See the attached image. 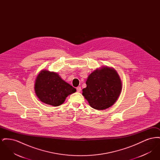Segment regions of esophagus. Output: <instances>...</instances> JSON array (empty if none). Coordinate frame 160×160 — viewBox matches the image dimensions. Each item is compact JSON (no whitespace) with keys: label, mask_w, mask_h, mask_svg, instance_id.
<instances>
[{"label":"esophagus","mask_w":160,"mask_h":160,"mask_svg":"<svg viewBox=\"0 0 160 160\" xmlns=\"http://www.w3.org/2000/svg\"><path fill=\"white\" fill-rule=\"evenodd\" d=\"M81 90H82V89H81V87L78 86V87H77V91L78 92H81Z\"/></svg>","instance_id":"obj_1"}]
</instances>
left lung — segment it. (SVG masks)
Listing matches in <instances>:
<instances>
[{
  "instance_id": "1",
  "label": "left lung",
  "mask_w": 160,
  "mask_h": 160,
  "mask_svg": "<svg viewBox=\"0 0 160 160\" xmlns=\"http://www.w3.org/2000/svg\"><path fill=\"white\" fill-rule=\"evenodd\" d=\"M86 84L82 95L90 106L98 110L112 106L122 92L119 74L113 68L107 66L95 69L89 75Z\"/></svg>"
}]
</instances>
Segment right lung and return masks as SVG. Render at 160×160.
I'll use <instances>...</instances> for the list:
<instances>
[{
    "label": "right lung",
    "mask_w": 160,
    "mask_h": 160,
    "mask_svg": "<svg viewBox=\"0 0 160 160\" xmlns=\"http://www.w3.org/2000/svg\"><path fill=\"white\" fill-rule=\"evenodd\" d=\"M35 92L39 99L46 104L57 107L62 104L66 98L76 92L65 82L57 72L41 70L36 77Z\"/></svg>",
    "instance_id": "add662e5"
}]
</instances>
